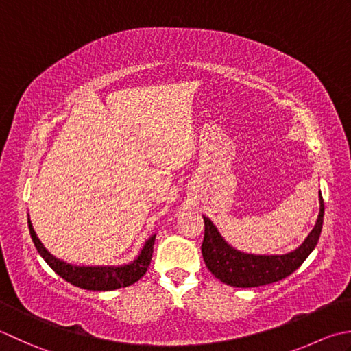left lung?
Listing matches in <instances>:
<instances>
[{"mask_svg":"<svg viewBox=\"0 0 351 351\" xmlns=\"http://www.w3.org/2000/svg\"><path fill=\"white\" fill-rule=\"evenodd\" d=\"M204 218V239L202 245L207 269L226 285L234 288H257L282 280L302 265L317 247L323 228L324 203L319 194V213L312 232L303 244L286 254H252L233 248L221 236L217 226Z\"/></svg>","mask_w":351,"mask_h":351,"instance_id":"obj_1","label":"left lung"}]
</instances>
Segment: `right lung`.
<instances>
[{"label":"right lung","instance_id":"1","mask_svg":"<svg viewBox=\"0 0 351 351\" xmlns=\"http://www.w3.org/2000/svg\"><path fill=\"white\" fill-rule=\"evenodd\" d=\"M28 228H30L36 250L42 256V259L51 267L54 273L65 278L71 285L88 291H113L138 282L147 273L149 262H152L153 245L156 241L154 233L145 241L139 254L132 262L124 263V265H74V263L57 259L56 256L48 252L38 238V234H36L30 217H28Z\"/></svg>","mask_w":351,"mask_h":351}]
</instances>
